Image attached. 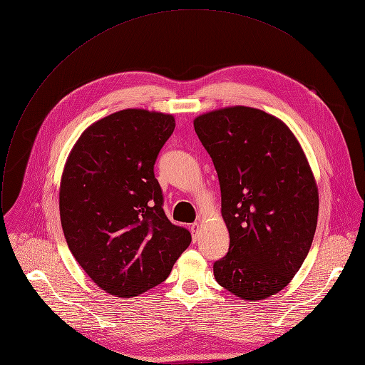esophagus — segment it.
<instances>
[{
    "instance_id": "34e87169",
    "label": "esophagus",
    "mask_w": 365,
    "mask_h": 365,
    "mask_svg": "<svg viewBox=\"0 0 365 365\" xmlns=\"http://www.w3.org/2000/svg\"><path fill=\"white\" fill-rule=\"evenodd\" d=\"M190 232H192V237H193V241L196 242V240H197V228H199V224L197 222H193V224H190Z\"/></svg>"
}]
</instances>
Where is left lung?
<instances>
[{
	"label": "left lung",
	"mask_w": 365,
	"mask_h": 365,
	"mask_svg": "<svg viewBox=\"0 0 365 365\" xmlns=\"http://www.w3.org/2000/svg\"><path fill=\"white\" fill-rule=\"evenodd\" d=\"M193 127L218 173L230 232L214 276L241 299H266L299 272L317 231L319 196L306 155L289 127L262 110L228 107Z\"/></svg>",
	"instance_id": "left-lung-1"
}]
</instances>
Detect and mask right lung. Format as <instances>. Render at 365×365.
<instances>
[{
    "mask_svg": "<svg viewBox=\"0 0 365 365\" xmlns=\"http://www.w3.org/2000/svg\"><path fill=\"white\" fill-rule=\"evenodd\" d=\"M175 125L170 114L114 113L82 133L65 165L59 210L68 247L96 286L117 297L165 282L192 241L166 217L154 176Z\"/></svg>",
    "mask_w": 365,
    "mask_h": 365,
    "instance_id": "add662e5",
    "label": "right lung"
}]
</instances>
